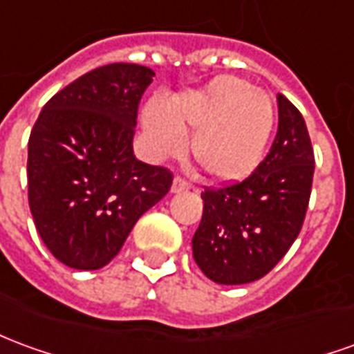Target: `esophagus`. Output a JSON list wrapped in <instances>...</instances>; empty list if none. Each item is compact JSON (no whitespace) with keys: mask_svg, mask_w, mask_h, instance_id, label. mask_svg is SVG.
<instances>
[{"mask_svg":"<svg viewBox=\"0 0 354 354\" xmlns=\"http://www.w3.org/2000/svg\"><path fill=\"white\" fill-rule=\"evenodd\" d=\"M189 187H192V184H189L184 176H176L174 178V182H172V192H174V194L185 192V189H189Z\"/></svg>","mask_w":354,"mask_h":354,"instance_id":"34e87169","label":"esophagus"}]
</instances>
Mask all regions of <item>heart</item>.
<instances>
[{"label":"heart","instance_id":"1","mask_svg":"<svg viewBox=\"0 0 354 354\" xmlns=\"http://www.w3.org/2000/svg\"><path fill=\"white\" fill-rule=\"evenodd\" d=\"M143 126L157 155L180 153L185 130H195V160L211 178L230 182L247 176L261 162L274 126V109L249 82L222 76L201 91H185L167 103L151 101L143 111Z\"/></svg>","mask_w":354,"mask_h":354}]
</instances>
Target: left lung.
I'll list each match as a JSON object with an SVG mask.
<instances>
[{
    "label": "left lung",
    "mask_w": 354,
    "mask_h": 354,
    "mask_svg": "<svg viewBox=\"0 0 354 354\" xmlns=\"http://www.w3.org/2000/svg\"><path fill=\"white\" fill-rule=\"evenodd\" d=\"M313 176L305 118L278 93V132L266 157L245 180L201 192L203 216L192 247L203 274L224 286L266 276L303 228Z\"/></svg>",
    "instance_id": "8db88e82"
}]
</instances>
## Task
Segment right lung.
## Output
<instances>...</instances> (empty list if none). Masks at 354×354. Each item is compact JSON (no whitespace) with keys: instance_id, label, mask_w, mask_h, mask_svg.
I'll list each match as a JSON object with an SVG mask.
<instances>
[{"instance_id":"right-lung-1","label":"right lung","mask_w":354,"mask_h":354,"mask_svg":"<svg viewBox=\"0 0 354 354\" xmlns=\"http://www.w3.org/2000/svg\"><path fill=\"white\" fill-rule=\"evenodd\" d=\"M151 68H93L44 105L28 140V205L41 241L76 270H100L174 174L134 157L138 107Z\"/></svg>"}]
</instances>
